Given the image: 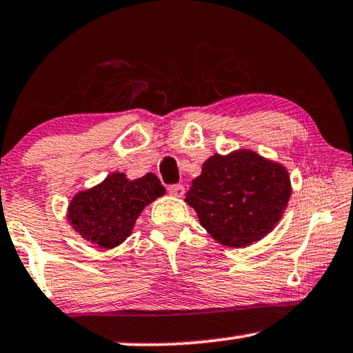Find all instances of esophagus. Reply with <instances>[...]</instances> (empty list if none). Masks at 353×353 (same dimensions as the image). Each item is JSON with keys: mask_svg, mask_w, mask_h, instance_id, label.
<instances>
[{"mask_svg": "<svg viewBox=\"0 0 353 353\" xmlns=\"http://www.w3.org/2000/svg\"><path fill=\"white\" fill-rule=\"evenodd\" d=\"M168 192L172 195V197L179 199V197H182V195H184L185 189H184V185L174 184V185H169V187H168Z\"/></svg>", "mask_w": 353, "mask_h": 353, "instance_id": "1", "label": "esophagus"}]
</instances>
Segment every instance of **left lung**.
Instances as JSON below:
<instances>
[{"label": "left lung", "instance_id": "left-lung-1", "mask_svg": "<svg viewBox=\"0 0 353 353\" xmlns=\"http://www.w3.org/2000/svg\"><path fill=\"white\" fill-rule=\"evenodd\" d=\"M292 195L283 164L241 148L210 156L185 202L216 243L246 248L275 228Z\"/></svg>", "mask_w": 353, "mask_h": 353}]
</instances>
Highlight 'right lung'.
I'll return each instance as SVG.
<instances>
[{
  "label": "right lung",
  "mask_w": 353,
  "mask_h": 353,
  "mask_svg": "<svg viewBox=\"0 0 353 353\" xmlns=\"http://www.w3.org/2000/svg\"><path fill=\"white\" fill-rule=\"evenodd\" d=\"M164 194L166 189L153 172L133 181L127 174L112 172L101 184L74 194L66 210V220L83 239L114 249L132 234L146 205Z\"/></svg>",
  "instance_id": "add662e5"
}]
</instances>
